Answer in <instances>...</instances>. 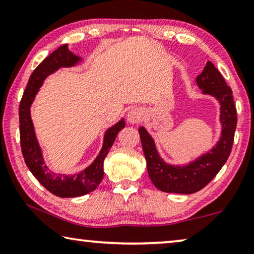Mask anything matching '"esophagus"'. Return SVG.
Returning a JSON list of instances; mask_svg holds the SVG:
<instances>
[{
    "label": "esophagus",
    "mask_w": 254,
    "mask_h": 254,
    "mask_svg": "<svg viewBox=\"0 0 254 254\" xmlns=\"http://www.w3.org/2000/svg\"><path fill=\"white\" fill-rule=\"evenodd\" d=\"M144 118V113L141 109H132L127 113V121L132 124L140 123Z\"/></svg>",
    "instance_id": "1"
}]
</instances>
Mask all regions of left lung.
<instances>
[{"label":"left lung","instance_id":"8db88e82","mask_svg":"<svg viewBox=\"0 0 254 254\" xmlns=\"http://www.w3.org/2000/svg\"><path fill=\"white\" fill-rule=\"evenodd\" d=\"M196 83L203 94L214 96L221 104L222 134L220 141L210 151L186 166L168 165L159 156L151 135L143 127L139 128L149 177L161 191L192 194L200 190L212 182L231 153L238 122L232 89L210 62L206 63L203 72L197 76Z\"/></svg>","mask_w":254,"mask_h":254}]
</instances>
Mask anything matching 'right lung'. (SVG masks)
<instances>
[{
    "mask_svg": "<svg viewBox=\"0 0 254 254\" xmlns=\"http://www.w3.org/2000/svg\"><path fill=\"white\" fill-rule=\"evenodd\" d=\"M80 60V57L68 50L67 45L59 47L33 70L19 106L20 141L24 161L32 175L47 190L63 198L83 196L95 190L104 177V170H103L104 159L113 145L119 131L126 127V122L122 119L105 132L101 152L98 153L92 165L80 173L75 175H57L50 171L47 167L34 133L30 107L47 76L62 67L75 66Z\"/></svg>",
    "mask_w": 254,
    "mask_h": 254,
    "instance_id": "add662e5",
    "label": "right lung"
}]
</instances>
